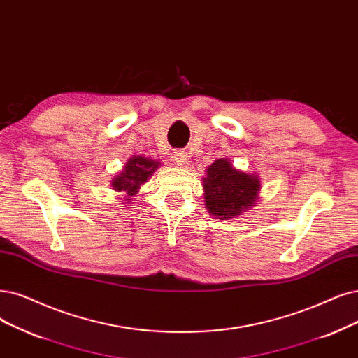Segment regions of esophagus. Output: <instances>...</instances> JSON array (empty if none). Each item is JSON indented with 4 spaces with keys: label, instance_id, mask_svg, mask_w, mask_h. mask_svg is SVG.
Wrapping results in <instances>:
<instances>
[{
    "label": "esophagus",
    "instance_id": "obj_1",
    "mask_svg": "<svg viewBox=\"0 0 358 358\" xmlns=\"http://www.w3.org/2000/svg\"><path fill=\"white\" fill-rule=\"evenodd\" d=\"M174 161H176V164H177L178 166H184V165L187 164V161H189V156H187L186 152L178 150V152L174 153Z\"/></svg>",
    "mask_w": 358,
    "mask_h": 358
}]
</instances>
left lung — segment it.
Listing matches in <instances>:
<instances>
[{
	"label": "left lung",
	"mask_w": 358,
	"mask_h": 358,
	"mask_svg": "<svg viewBox=\"0 0 358 358\" xmlns=\"http://www.w3.org/2000/svg\"><path fill=\"white\" fill-rule=\"evenodd\" d=\"M203 182V199L209 215L230 220L242 215L255 206L259 199L261 180L254 172H245L233 166L226 157L208 166Z\"/></svg>",
	"instance_id": "8db88e82"
}]
</instances>
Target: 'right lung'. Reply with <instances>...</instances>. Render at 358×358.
Wrapping results in <instances>:
<instances>
[{
	"instance_id": "obj_1",
	"label": "right lung",
	"mask_w": 358,
	"mask_h": 358,
	"mask_svg": "<svg viewBox=\"0 0 358 358\" xmlns=\"http://www.w3.org/2000/svg\"><path fill=\"white\" fill-rule=\"evenodd\" d=\"M161 165V162L148 156L134 155L128 159L127 164L124 165V169L117 176H115L110 186L115 192L125 193L124 203H131L132 197L138 193L140 187L153 176V172Z\"/></svg>"
}]
</instances>
